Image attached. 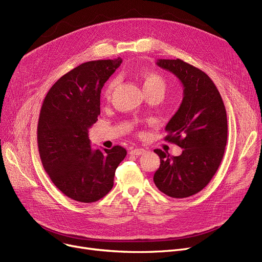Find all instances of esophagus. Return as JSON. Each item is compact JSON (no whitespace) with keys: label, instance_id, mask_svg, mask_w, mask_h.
Instances as JSON below:
<instances>
[{"label":"esophagus","instance_id":"1","mask_svg":"<svg viewBox=\"0 0 262 262\" xmlns=\"http://www.w3.org/2000/svg\"><path fill=\"white\" fill-rule=\"evenodd\" d=\"M145 152V149L144 148H134V149H132L130 152H129V154H132V155H141V154H143Z\"/></svg>","mask_w":262,"mask_h":262}]
</instances>
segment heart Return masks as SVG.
Returning <instances> with one entry per match:
<instances>
[{
    "instance_id": "1",
    "label": "heart",
    "mask_w": 262,
    "mask_h": 262,
    "mask_svg": "<svg viewBox=\"0 0 262 262\" xmlns=\"http://www.w3.org/2000/svg\"><path fill=\"white\" fill-rule=\"evenodd\" d=\"M118 82H119L118 79L114 78L106 85L105 90H104V95L106 99H110V96H112L114 90L118 86ZM142 84H143V89L146 94L157 93L162 96L164 91H166V89H167L166 79H164L160 74H158L156 72L144 73L142 75Z\"/></svg>"
}]
</instances>
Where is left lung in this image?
Wrapping results in <instances>:
<instances>
[{
    "label": "left lung",
    "mask_w": 262,
    "mask_h": 262,
    "mask_svg": "<svg viewBox=\"0 0 262 262\" xmlns=\"http://www.w3.org/2000/svg\"><path fill=\"white\" fill-rule=\"evenodd\" d=\"M157 66L175 74L184 85V99L166 126L164 140L183 148L170 156L156 148L160 166L156 187L168 196L184 199L203 190L217 171L227 142L226 109L211 78L182 59H158Z\"/></svg>",
    "instance_id": "8db88e82"
}]
</instances>
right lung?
<instances>
[{"label": "right lung", "mask_w": 262, "mask_h": 262, "mask_svg": "<svg viewBox=\"0 0 262 262\" xmlns=\"http://www.w3.org/2000/svg\"><path fill=\"white\" fill-rule=\"evenodd\" d=\"M116 59L81 63L51 87L41 106L37 141L41 162L53 184L80 203L104 198L126 149L115 145L92 149L88 128L100 116L101 90L116 69Z\"/></svg>", "instance_id": "obj_1"}]
</instances>
